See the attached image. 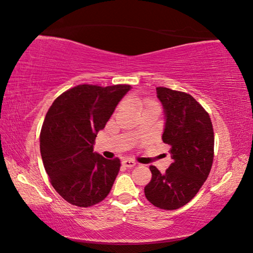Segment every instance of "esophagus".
Here are the masks:
<instances>
[{
    "label": "esophagus",
    "instance_id": "obj_1",
    "mask_svg": "<svg viewBox=\"0 0 253 253\" xmlns=\"http://www.w3.org/2000/svg\"><path fill=\"white\" fill-rule=\"evenodd\" d=\"M123 165L125 166V167L131 168V167H134V166H136V163H135V161L131 160V159H124L123 160Z\"/></svg>",
    "mask_w": 253,
    "mask_h": 253
}]
</instances>
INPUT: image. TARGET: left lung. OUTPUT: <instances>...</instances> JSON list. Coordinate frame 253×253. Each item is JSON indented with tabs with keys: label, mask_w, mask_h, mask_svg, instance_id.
<instances>
[{
	"label": "left lung",
	"mask_w": 253,
	"mask_h": 253,
	"mask_svg": "<svg viewBox=\"0 0 253 253\" xmlns=\"http://www.w3.org/2000/svg\"><path fill=\"white\" fill-rule=\"evenodd\" d=\"M157 97L165 115L163 141L170 145L172 163L164 174L150 166L152 178L144 193L153 206L174 210L190 202L208 178L213 129L208 112L190 94L157 87Z\"/></svg>",
	"instance_id": "8db88e82"
}]
</instances>
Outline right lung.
<instances>
[{"mask_svg":"<svg viewBox=\"0 0 253 253\" xmlns=\"http://www.w3.org/2000/svg\"><path fill=\"white\" fill-rule=\"evenodd\" d=\"M130 88L78 85L56 97L48 109L41 130V156L52 186L71 205H96L114 185L120 160L93 152V144Z\"/></svg>","mask_w":253,"mask_h":253,"instance_id":"right-lung-1","label":"right lung"}]
</instances>
